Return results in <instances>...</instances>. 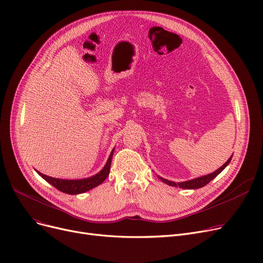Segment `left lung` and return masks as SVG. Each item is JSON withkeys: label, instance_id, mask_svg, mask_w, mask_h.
I'll list each match as a JSON object with an SVG mask.
<instances>
[{"label": "left lung", "instance_id": "8db88e82", "mask_svg": "<svg viewBox=\"0 0 263 263\" xmlns=\"http://www.w3.org/2000/svg\"><path fill=\"white\" fill-rule=\"evenodd\" d=\"M232 159V156L227 160V162L223 165V166H220L218 170H216L215 172L211 173V174H208V175H204V176H201V177H198V178H194L192 179V180H187V181H182V182H174V181H170V180H166V179H164L160 176L159 179L160 180H162L164 183H166L167 185H172V186H176V187H181V189H185V190H194V189H200L204 185L208 184L210 181H212L213 179L218 175L222 173L226 167L227 165L230 163Z\"/></svg>", "mask_w": 263, "mask_h": 263}]
</instances>
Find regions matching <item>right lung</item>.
<instances>
[{"mask_svg":"<svg viewBox=\"0 0 263 263\" xmlns=\"http://www.w3.org/2000/svg\"><path fill=\"white\" fill-rule=\"evenodd\" d=\"M115 149V148H114ZM114 149L110 153L104 167L98 173L89 178H84V179H74V180H69V179H60V178H53L49 177L47 175L41 174L40 172L36 171L37 174L44 178L47 182L52 184L54 187H57L59 191L66 193V194H70V195H77V194H82V193H85L96 186L100 185L109 174V168H110V163H112V158L114 154Z\"/></svg>","mask_w":263,"mask_h":263,"instance_id":"1","label":"right lung"}]
</instances>
